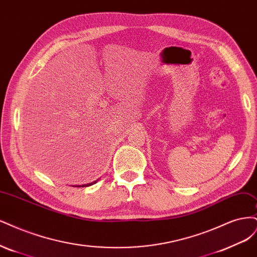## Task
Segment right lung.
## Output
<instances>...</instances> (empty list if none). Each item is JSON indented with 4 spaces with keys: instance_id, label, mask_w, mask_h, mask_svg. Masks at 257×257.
Returning a JSON list of instances; mask_svg holds the SVG:
<instances>
[{
    "instance_id": "1",
    "label": "right lung",
    "mask_w": 257,
    "mask_h": 257,
    "mask_svg": "<svg viewBox=\"0 0 257 257\" xmlns=\"http://www.w3.org/2000/svg\"><path fill=\"white\" fill-rule=\"evenodd\" d=\"M97 181H98V179H97V180H95V181H93V183H90V184H87V185H82V186H76V187H88V186H92V185L96 184Z\"/></svg>"
}]
</instances>
